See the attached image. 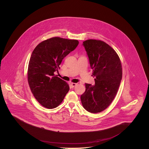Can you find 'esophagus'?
Listing matches in <instances>:
<instances>
[{"mask_svg":"<svg viewBox=\"0 0 149 149\" xmlns=\"http://www.w3.org/2000/svg\"><path fill=\"white\" fill-rule=\"evenodd\" d=\"M77 83H71V86H72V88H74V86H75L76 85H77Z\"/></svg>","mask_w":149,"mask_h":149,"instance_id":"obj_1","label":"esophagus"}]
</instances>
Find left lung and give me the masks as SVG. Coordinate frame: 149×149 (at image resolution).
<instances>
[{"instance_id":"left-lung-1","label":"left lung","mask_w":149,"mask_h":149,"mask_svg":"<svg viewBox=\"0 0 149 149\" xmlns=\"http://www.w3.org/2000/svg\"><path fill=\"white\" fill-rule=\"evenodd\" d=\"M93 70L95 84L85 83V91L81 102L85 109L99 113L109 106L115 98L122 77L120 59L116 52L100 40H88L83 42Z\"/></svg>"}]
</instances>
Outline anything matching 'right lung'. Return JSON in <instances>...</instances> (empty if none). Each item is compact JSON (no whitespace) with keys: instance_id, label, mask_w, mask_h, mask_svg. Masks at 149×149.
<instances>
[{"instance_id":"add662e5","label":"right lung","mask_w":149,"mask_h":149,"mask_svg":"<svg viewBox=\"0 0 149 149\" xmlns=\"http://www.w3.org/2000/svg\"><path fill=\"white\" fill-rule=\"evenodd\" d=\"M78 44L76 40L56 37L40 43L33 51L29 61L28 82L35 98L44 107L56 108L69 92V84L54 72Z\"/></svg>"}]
</instances>
